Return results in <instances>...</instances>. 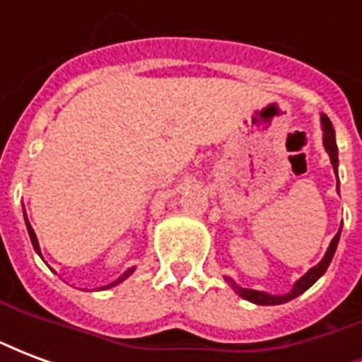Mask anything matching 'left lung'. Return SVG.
<instances>
[{"mask_svg": "<svg viewBox=\"0 0 362 362\" xmlns=\"http://www.w3.org/2000/svg\"><path fill=\"white\" fill-rule=\"evenodd\" d=\"M320 122H322V139H324V149L329 155V160H332V166H334V173L337 176V166H339V160H337V143H335V132L334 126H332V122L327 118L326 114H320ZM337 192H339V178H337ZM339 235H341V227L337 230V235L334 236V240L329 243L327 246L326 254H324V258L320 259L318 266L310 267L308 272L304 273L300 279L296 281L293 288L285 293V295H272V293H266V291H256V288H244L240 287L236 281H233L230 277H225L230 287L235 288V293L238 296H243L244 300H250L254 304H259V306H275V304H283L288 303V300H293L298 295H303L306 288H310L316 281L326 273L327 266L332 264V258H334L335 250H337V243H339Z\"/></svg>", "mask_w": 362, "mask_h": 362, "instance_id": "8db88e82", "label": "left lung"}]
</instances>
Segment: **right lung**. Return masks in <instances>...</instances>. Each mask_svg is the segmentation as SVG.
Segmentation results:
<instances>
[{
    "instance_id": "add662e5",
    "label": "right lung",
    "mask_w": 362,
    "mask_h": 362,
    "mask_svg": "<svg viewBox=\"0 0 362 362\" xmlns=\"http://www.w3.org/2000/svg\"><path fill=\"white\" fill-rule=\"evenodd\" d=\"M23 215H25V223H27V230H28V236H30V243H33V248H35L36 254H38V256L42 258V252H40V244H38V238H36L35 230H33V227H30V223H28L27 211H25V207H23ZM42 259H44V258H42ZM134 272H135V267H129V269H126V272H124V273H122V275H119L118 279L112 281V283H108V285H104V287H100V291H104V288L116 287V285H119L122 281H126L127 277H129V275H132V273H134Z\"/></svg>"
}]
</instances>
